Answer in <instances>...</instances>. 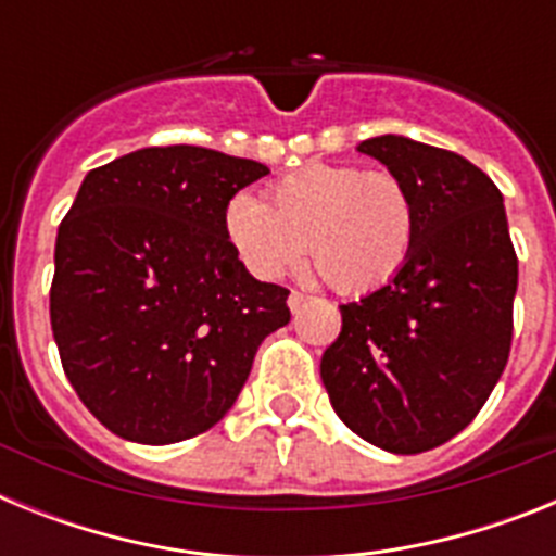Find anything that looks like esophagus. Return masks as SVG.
Here are the masks:
<instances>
[{
  "instance_id": "34e87169",
  "label": "esophagus",
  "mask_w": 556,
  "mask_h": 556,
  "mask_svg": "<svg viewBox=\"0 0 556 556\" xmlns=\"http://www.w3.org/2000/svg\"><path fill=\"white\" fill-rule=\"evenodd\" d=\"M306 301H308V298H306V294H303V292H289V298H287L289 312L298 314V312H301L303 306H306Z\"/></svg>"
}]
</instances>
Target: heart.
I'll use <instances>...</instances> for the list:
<instances>
[{"mask_svg": "<svg viewBox=\"0 0 556 556\" xmlns=\"http://www.w3.org/2000/svg\"><path fill=\"white\" fill-rule=\"evenodd\" d=\"M225 236L244 267L275 281L312 253L320 275L342 292H370L409 258L415 200L392 172L351 164H308L275 180L267 203L233 194Z\"/></svg>", "mask_w": 556, "mask_h": 556, "instance_id": "1", "label": "heart"}]
</instances>
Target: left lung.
<instances>
[{
	"instance_id": "left-lung-1",
	"label": "left lung",
	"mask_w": 556,
	"mask_h": 556,
	"mask_svg": "<svg viewBox=\"0 0 556 556\" xmlns=\"http://www.w3.org/2000/svg\"><path fill=\"white\" fill-rule=\"evenodd\" d=\"M356 150L406 184L415 242L395 278L339 306L320 376L348 429L420 454L459 434L507 367L518 255L498 186L468 159L395 132Z\"/></svg>"
}]
</instances>
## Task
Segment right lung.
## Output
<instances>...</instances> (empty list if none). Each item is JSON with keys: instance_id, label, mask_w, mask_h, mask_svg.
<instances>
[{"instance_id": "1", "label": "right lung", "mask_w": 556, "mask_h": 556, "mask_svg": "<svg viewBox=\"0 0 556 556\" xmlns=\"http://www.w3.org/2000/svg\"><path fill=\"white\" fill-rule=\"evenodd\" d=\"M267 166L205 147L127 152L83 178L58 228L49 317L63 370L122 440L169 445L219 424L264 337L289 323L225 236Z\"/></svg>"}]
</instances>
